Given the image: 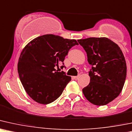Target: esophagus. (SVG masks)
Listing matches in <instances>:
<instances>
[{"mask_svg":"<svg viewBox=\"0 0 132 132\" xmlns=\"http://www.w3.org/2000/svg\"><path fill=\"white\" fill-rule=\"evenodd\" d=\"M80 77V75H78V76H75V77H73V78L74 80H78Z\"/></svg>","mask_w":132,"mask_h":132,"instance_id":"1","label":"esophagus"}]
</instances>
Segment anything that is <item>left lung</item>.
<instances>
[{
  "label": "left lung",
  "instance_id": "8db88e82",
  "mask_svg": "<svg viewBox=\"0 0 132 132\" xmlns=\"http://www.w3.org/2000/svg\"><path fill=\"white\" fill-rule=\"evenodd\" d=\"M87 54L90 82L83 93L96 106L106 105L122 90L127 75L125 57L119 46L107 38L78 39Z\"/></svg>",
  "mask_w": 132,
  "mask_h": 132
}]
</instances>
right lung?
<instances>
[{
  "mask_svg": "<svg viewBox=\"0 0 132 132\" xmlns=\"http://www.w3.org/2000/svg\"><path fill=\"white\" fill-rule=\"evenodd\" d=\"M75 45L78 43L75 39L45 35L34 39L23 49L18 60V75L26 92L34 101L47 104L61 95L71 77L55 68L64 64L65 57Z\"/></svg>",
  "mask_w": 132,
  "mask_h": 132,
  "instance_id": "right-lung-1",
  "label": "right lung"
}]
</instances>
